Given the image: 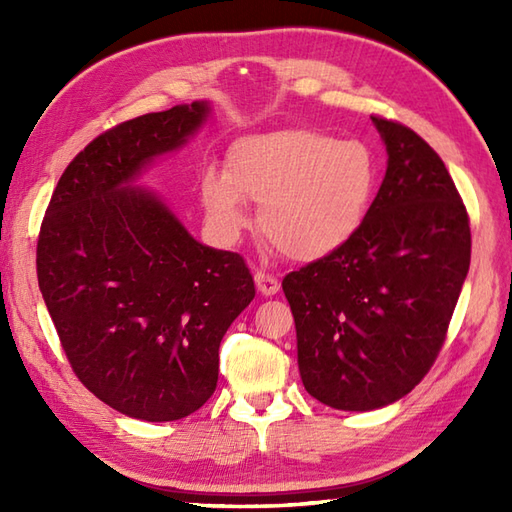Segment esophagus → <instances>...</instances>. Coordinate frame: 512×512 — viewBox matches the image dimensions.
<instances>
[{"mask_svg":"<svg viewBox=\"0 0 512 512\" xmlns=\"http://www.w3.org/2000/svg\"><path fill=\"white\" fill-rule=\"evenodd\" d=\"M255 284L259 288V292H262V295H266V297L277 295L279 288H281L279 279L275 275L264 273V270H257V273H255Z\"/></svg>","mask_w":512,"mask_h":512,"instance_id":"1","label":"esophagus"}]
</instances>
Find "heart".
Instances as JSON below:
<instances>
[{
    "mask_svg": "<svg viewBox=\"0 0 512 512\" xmlns=\"http://www.w3.org/2000/svg\"><path fill=\"white\" fill-rule=\"evenodd\" d=\"M374 191L372 151L310 127L239 138L228 147L226 173L209 167L200 182L206 213L222 233H242L250 224L246 202L262 204L259 231L295 262H317L350 244Z\"/></svg>",
    "mask_w": 512,
    "mask_h": 512,
    "instance_id": "1",
    "label": "heart"
}]
</instances>
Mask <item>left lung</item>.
I'll list each match as a JSON object with an SVG mask.
<instances>
[{"instance_id":"obj_1","label":"left lung","mask_w":512,"mask_h":512,"mask_svg":"<svg viewBox=\"0 0 512 512\" xmlns=\"http://www.w3.org/2000/svg\"><path fill=\"white\" fill-rule=\"evenodd\" d=\"M387 173L367 220L334 255L284 277L303 387L341 411L385 407L429 374L471 264V222L442 158L372 116Z\"/></svg>"}]
</instances>
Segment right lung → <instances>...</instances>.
I'll return each mask as SVG.
<instances>
[{
  "label": "right lung",
  "mask_w": 512,
  "mask_h": 512,
  "mask_svg": "<svg viewBox=\"0 0 512 512\" xmlns=\"http://www.w3.org/2000/svg\"><path fill=\"white\" fill-rule=\"evenodd\" d=\"M209 105L132 118L65 167L37 239V279L72 372L138 420L191 416L213 396L226 330L255 297L242 255L202 246L132 182L187 143Z\"/></svg>",
  "instance_id": "1"
}]
</instances>
